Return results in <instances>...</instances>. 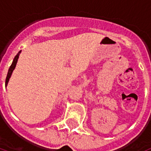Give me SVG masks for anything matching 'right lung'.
Masks as SVG:
<instances>
[{"instance_id":"right-lung-1","label":"right lung","mask_w":151,"mask_h":151,"mask_svg":"<svg viewBox=\"0 0 151 151\" xmlns=\"http://www.w3.org/2000/svg\"><path fill=\"white\" fill-rule=\"evenodd\" d=\"M21 53V51H19L18 53V54L16 55V57H14V59H13V63H12L11 66H10V68H9V70H8V73H7V76H6V82H5V85H7V83L8 82H9V79H10V76H11V74L12 73H13V69H15L16 67V65H17V60H18V58H19V54Z\"/></svg>"}]
</instances>
